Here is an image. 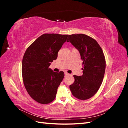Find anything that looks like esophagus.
<instances>
[{"label": "esophagus", "mask_w": 128, "mask_h": 128, "mask_svg": "<svg viewBox=\"0 0 128 128\" xmlns=\"http://www.w3.org/2000/svg\"><path fill=\"white\" fill-rule=\"evenodd\" d=\"M64 75H65V76H67L69 75V74L67 72H64Z\"/></svg>", "instance_id": "obj_1"}]
</instances>
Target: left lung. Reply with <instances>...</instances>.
<instances>
[{"label":"left lung","instance_id":"left-lung-1","mask_svg":"<svg viewBox=\"0 0 128 128\" xmlns=\"http://www.w3.org/2000/svg\"><path fill=\"white\" fill-rule=\"evenodd\" d=\"M78 50L83 61V75H74V82L69 86L72 94L80 100L94 96L101 86L106 68L102 50L92 37L84 34L69 35L67 40Z\"/></svg>","mask_w":128,"mask_h":128}]
</instances>
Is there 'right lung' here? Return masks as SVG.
<instances>
[{
	"mask_svg": "<svg viewBox=\"0 0 128 128\" xmlns=\"http://www.w3.org/2000/svg\"><path fill=\"white\" fill-rule=\"evenodd\" d=\"M68 34H44L26 51L22 59V75L27 92L34 100L48 104L56 98L64 72L52 71L49 66L56 59L58 53Z\"/></svg>",
	"mask_w": 128,
	"mask_h": 128,
	"instance_id": "1",
	"label": "right lung"
}]
</instances>
